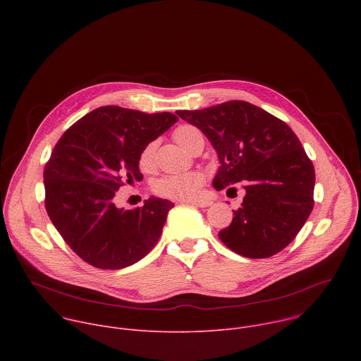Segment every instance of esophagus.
<instances>
[{"instance_id": "1", "label": "esophagus", "mask_w": 361, "mask_h": 361, "mask_svg": "<svg viewBox=\"0 0 361 361\" xmlns=\"http://www.w3.org/2000/svg\"><path fill=\"white\" fill-rule=\"evenodd\" d=\"M191 204L195 205V207L204 209V207H210V205L213 204V201H210V200H195V201H191Z\"/></svg>"}]
</instances>
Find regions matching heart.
<instances>
[{
    "mask_svg": "<svg viewBox=\"0 0 361 361\" xmlns=\"http://www.w3.org/2000/svg\"><path fill=\"white\" fill-rule=\"evenodd\" d=\"M200 134V130L192 126H181L174 131V138L181 147H187L190 140ZM154 149H156V142H149L141 152L140 164L142 167H148L154 159ZM204 184V176L200 171H185L178 174H170L163 177L156 183V191L161 195L187 201L192 200L198 195L201 185Z\"/></svg>",
    "mask_w": 361,
    "mask_h": 361,
    "instance_id": "heart-1",
    "label": "heart"
}]
</instances>
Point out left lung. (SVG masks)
<instances>
[{"label": "left lung", "mask_w": 361, "mask_h": 361, "mask_svg": "<svg viewBox=\"0 0 361 361\" xmlns=\"http://www.w3.org/2000/svg\"><path fill=\"white\" fill-rule=\"evenodd\" d=\"M209 138L219 157L216 190L245 181V197L231 224L219 233L234 252L267 259L287 247L313 210L314 167L277 117L245 101L176 111Z\"/></svg>", "instance_id": "left-lung-1"}]
</instances>
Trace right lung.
I'll list each match as a JSON object with an SVG mask.
<instances>
[{
    "mask_svg": "<svg viewBox=\"0 0 361 361\" xmlns=\"http://www.w3.org/2000/svg\"><path fill=\"white\" fill-rule=\"evenodd\" d=\"M178 118L118 106L92 110L56 144L44 170L45 209L71 250L88 264L120 270L157 244L174 204L149 197L142 207L118 209L116 192L142 180V149Z\"/></svg>",
    "mask_w": 361,
    "mask_h": 361,
    "instance_id": "obj_1",
    "label": "right lung"
}]
</instances>
